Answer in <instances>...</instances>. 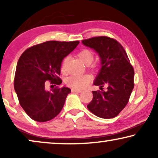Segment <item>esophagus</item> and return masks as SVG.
Segmentation results:
<instances>
[{
  "mask_svg": "<svg viewBox=\"0 0 158 158\" xmlns=\"http://www.w3.org/2000/svg\"><path fill=\"white\" fill-rule=\"evenodd\" d=\"M72 92L73 93H81V90H77V89H72Z\"/></svg>",
  "mask_w": 158,
  "mask_h": 158,
  "instance_id": "esophagus-1",
  "label": "esophagus"
}]
</instances>
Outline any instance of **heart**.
<instances>
[{"mask_svg": "<svg viewBox=\"0 0 158 158\" xmlns=\"http://www.w3.org/2000/svg\"><path fill=\"white\" fill-rule=\"evenodd\" d=\"M77 57L86 64H89L94 60V55L91 50L88 49H82L77 53ZM68 62V57L64 58L62 60L61 70L62 72H65L66 64ZM92 81V77L89 75H73L66 79L65 83L69 87L77 90H81L85 88Z\"/></svg>", "mask_w": 158, "mask_h": 158, "instance_id": "heart-1", "label": "heart"}]
</instances>
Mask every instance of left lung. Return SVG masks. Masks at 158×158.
I'll list each match as a JSON object with an SVG mask.
<instances>
[{"label": "left lung", "instance_id": "left-lung-1", "mask_svg": "<svg viewBox=\"0 0 158 158\" xmlns=\"http://www.w3.org/2000/svg\"><path fill=\"white\" fill-rule=\"evenodd\" d=\"M86 47L94 49L101 58V68L94 85L101 90L93 92V99L87 108L103 118L115 117L128 103L132 91L135 71L126 51L114 39L101 36L82 41ZM108 85L104 92L102 87Z\"/></svg>", "mask_w": 158, "mask_h": 158}]
</instances>
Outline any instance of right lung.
I'll return each mask as SVG.
<instances>
[{"label": "right lung", "mask_w": 158, "mask_h": 158, "mask_svg": "<svg viewBox=\"0 0 158 158\" xmlns=\"http://www.w3.org/2000/svg\"><path fill=\"white\" fill-rule=\"evenodd\" d=\"M78 44L79 41H47L29 47L21 55L14 89L21 106L33 120L47 122L61 111L71 90L58 86L47 90V81L55 85L62 83L59 75L62 60Z\"/></svg>", "instance_id": "obj_1"}]
</instances>
